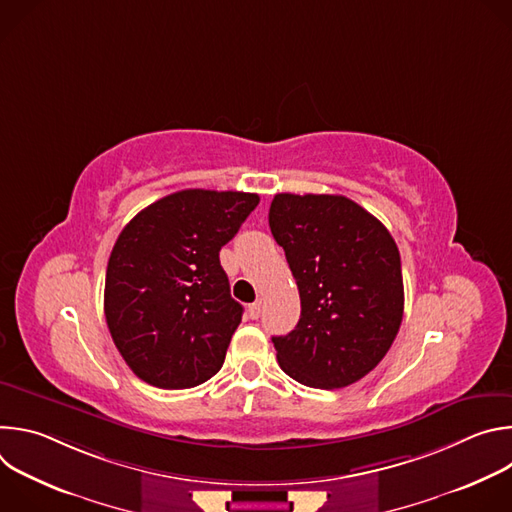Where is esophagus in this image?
<instances>
[{"instance_id":"esophagus-1","label":"esophagus","mask_w":512,"mask_h":512,"mask_svg":"<svg viewBox=\"0 0 512 512\" xmlns=\"http://www.w3.org/2000/svg\"><path fill=\"white\" fill-rule=\"evenodd\" d=\"M249 316H251L253 320H257V318L261 316V300H257V302H253V304L249 306Z\"/></svg>"}]
</instances>
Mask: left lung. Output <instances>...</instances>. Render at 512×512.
Listing matches in <instances>:
<instances>
[{"instance_id":"left-lung-1","label":"left lung","mask_w":512,"mask_h":512,"mask_svg":"<svg viewBox=\"0 0 512 512\" xmlns=\"http://www.w3.org/2000/svg\"><path fill=\"white\" fill-rule=\"evenodd\" d=\"M271 235L285 251L302 316L273 336L285 375L314 389H340L369 375L403 320L399 249L385 225L338 194H275Z\"/></svg>"}]
</instances>
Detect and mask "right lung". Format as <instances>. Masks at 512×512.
Masks as SVG:
<instances>
[{
    "label": "right lung",
    "instance_id": "right-lung-1",
    "mask_svg": "<svg viewBox=\"0 0 512 512\" xmlns=\"http://www.w3.org/2000/svg\"><path fill=\"white\" fill-rule=\"evenodd\" d=\"M257 194L180 190L137 212L115 241L105 318L127 367L148 385L190 389L221 371L243 306L218 251Z\"/></svg>",
    "mask_w": 512,
    "mask_h": 512
}]
</instances>
